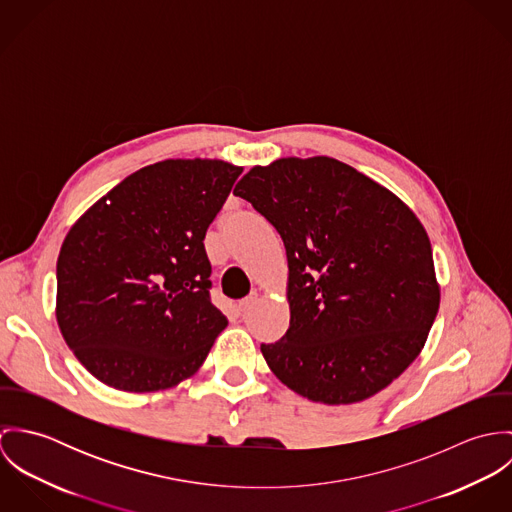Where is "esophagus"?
<instances>
[{
  "label": "esophagus",
  "mask_w": 512,
  "mask_h": 512,
  "mask_svg": "<svg viewBox=\"0 0 512 512\" xmlns=\"http://www.w3.org/2000/svg\"><path fill=\"white\" fill-rule=\"evenodd\" d=\"M256 301H258V293H250L248 297H244V299L238 301V309H240V311H248Z\"/></svg>",
  "instance_id": "1"
}]
</instances>
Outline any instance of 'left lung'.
Returning <instances> with one entry per match:
<instances>
[{
  "instance_id": "left-lung-1",
  "label": "left lung",
  "mask_w": 512,
  "mask_h": 512,
  "mask_svg": "<svg viewBox=\"0 0 512 512\" xmlns=\"http://www.w3.org/2000/svg\"><path fill=\"white\" fill-rule=\"evenodd\" d=\"M234 195L270 220L288 256L290 329L262 345L299 396H374L422 353L439 309L424 224L390 189L327 155L254 165Z\"/></svg>"
}]
</instances>
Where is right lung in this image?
Masks as SVG:
<instances>
[{
  "label": "right lung",
  "instance_id": "obj_1",
  "mask_svg": "<svg viewBox=\"0 0 512 512\" xmlns=\"http://www.w3.org/2000/svg\"><path fill=\"white\" fill-rule=\"evenodd\" d=\"M240 165L165 159L138 169L67 232L55 315L92 376L124 392L191 378L228 325L209 297L205 234Z\"/></svg>",
  "mask_w": 512,
  "mask_h": 512
}]
</instances>
